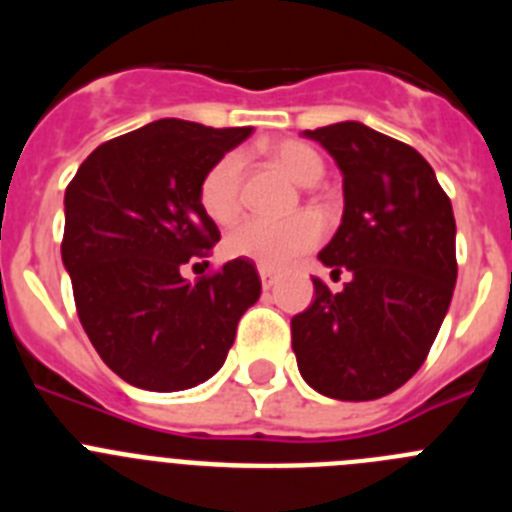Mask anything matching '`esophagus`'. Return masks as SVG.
Listing matches in <instances>:
<instances>
[{
    "instance_id": "1",
    "label": "esophagus",
    "mask_w": 512,
    "mask_h": 512,
    "mask_svg": "<svg viewBox=\"0 0 512 512\" xmlns=\"http://www.w3.org/2000/svg\"><path fill=\"white\" fill-rule=\"evenodd\" d=\"M259 277H261V287L264 289H271L274 284H277V274L269 269H261V266H259Z\"/></svg>"
}]
</instances>
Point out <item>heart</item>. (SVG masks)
Returning a JSON list of instances; mask_svg holds the SVG:
<instances>
[{"label":"heart","instance_id":"b5f03b06","mask_svg":"<svg viewBox=\"0 0 512 512\" xmlns=\"http://www.w3.org/2000/svg\"><path fill=\"white\" fill-rule=\"evenodd\" d=\"M271 161L302 187L320 182L325 166L323 158L300 140H277L269 146ZM243 156L225 153L207 169L200 184V205L215 223H228L241 210ZM323 225L315 215L289 217V220H266L248 217L225 235V253L233 259H251L261 269L277 271L289 266L297 256L318 246Z\"/></svg>","mask_w":512,"mask_h":512}]
</instances>
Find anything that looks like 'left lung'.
Returning a JSON list of instances; mask_svg holds the SVG:
<instances>
[{"mask_svg":"<svg viewBox=\"0 0 512 512\" xmlns=\"http://www.w3.org/2000/svg\"><path fill=\"white\" fill-rule=\"evenodd\" d=\"M343 174V217L318 253L341 292L312 279L315 300L292 318V351L312 390L361 402L408 382L431 351L456 284L451 200L415 148L336 122L305 130Z\"/></svg>","mask_w":512,"mask_h":512,"instance_id":"8db88e82","label":"left lung"}]
</instances>
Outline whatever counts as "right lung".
<instances>
[{
	"instance_id": "add662e5",
	"label": "right lung",
	"mask_w": 512,
	"mask_h": 512,
	"mask_svg": "<svg viewBox=\"0 0 512 512\" xmlns=\"http://www.w3.org/2000/svg\"><path fill=\"white\" fill-rule=\"evenodd\" d=\"M248 135L174 117L148 122L89 153L66 187L61 259L76 312L104 364L133 387L207 382L259 300L248 259L197 282L182 277L189 259L220 241L200 205L202 176Z\"/></svg>"
}]
</instances>
